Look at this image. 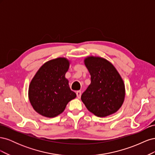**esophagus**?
Segmentation results:
<instances>
[{
	"mask_svg": "<svg viewBox=\"0 0 155 155\" xmlns=\"http://www.w3.org/2000/svg\"><path fill=\"white\" fill-rule=\"evenodd\" d=\"M76 95H77V97H78V98H80L81 97V91H77V92H76Z\"/></svg>",
	"mask_w": 155,
	"mask_h": 155,
	"instance_id": "esophagus-1",
	"label": "esophagus"
}]
</instances>
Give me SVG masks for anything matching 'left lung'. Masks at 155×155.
Masks as SVG:
<instances>
[{
	"label": "left lung",
	"mask_w": 155,
	"mask_h": 155,
	"mask_svg": "<svg viewBox=\"0 0 155 155\" xmlns=\"http://www.w3.org/2000/svg\"><path fill=\"white\" fill-rule=\"evenodd\" d=\"M84 64L91 83L81 95L87 109L97 117H106L118 111L125 100L122 78L110 61L99 56H87Z\"/></svg>",
	"instance_id": "1"
}]
</instances>
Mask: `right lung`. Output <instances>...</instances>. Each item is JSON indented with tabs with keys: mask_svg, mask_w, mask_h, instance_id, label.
<instances>
[{
	"mask_svg": "<svg viewBox=\"0 0 155 155\" xmlns=\"http://www.w3.org/2000/svg\"><path fill=\"white\" fill-rule=\"evenodd\" d=\"M70 64V61L66 58L51 59L42 65L31 80L29 101L33 109L41 116L54 118L76 97L65 78Z\"/></svg>",
	"mask_w": 155,
	"mask_h": 155,
	"instance_id": "obj_1",
	"label": "right lung"
}]
</instances>
